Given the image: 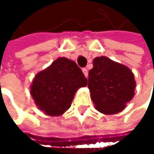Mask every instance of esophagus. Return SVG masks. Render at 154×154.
Returning <instances> with one entry per match:
<instances>
[{
    "label": "esophagus",
    "instance_id": "obj_1",
    "mask_svg": "<svg viewBox=\"0 0 154 154\" xmlns=\"http://www.w3.org/2000/svg\"><path fill=\"white\" fill-rule=\"evenodd\" d=\"M83 73H84V75L85 76V77H88V70H87V69L84 68V69H83Z\"/></svg>",
    "mask_w": 154,
    "mask_h": 154
}]
</instances>
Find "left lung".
<instances>
[{
	"label": "left lung",
	"instance_id": "obj_1",
	"mask_svg": "<svg viewBox=\"0 0 154 154\" xmlns=\"http://www.w3.org/2000/svg\"><path fill=\"white\" fill-rule=\"evenodd\" d=\"M93 63L88 88L96 109L108 115L121 111L134 97V74L128 67L104 56L95 58Z\"/></svg>",
	"mask_w": 154,
	"mask_h": 154
}]
</instances>
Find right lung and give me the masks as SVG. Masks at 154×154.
<instances>
[{"instance_id":"obj_1","label":"right lung","mask_w":154,"mask_h":154,"mask_svg":"<svg viewBox=\"0 0 154 154\" xmlns=\"http://www.w3.org/2000/svg\"><path fill=\"white\" fill-rule=\"evenodd\" d=\"M86 85L87 79L76 62L59 58L35 76L30 93L42 111L59 116L70 107L77 89Z\"/></svg>"}]
</instances>
